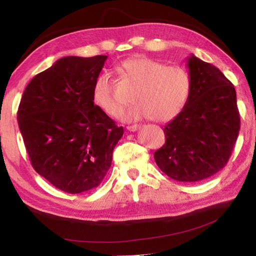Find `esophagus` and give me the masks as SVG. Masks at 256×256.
Returning a JSON list of instances; mask_svg holds the SVG:
<instances>
[{
  "label": "esophagus",
  "mask_w": 256,
  "mask_h": 256,
  "mask_svg": "<svg viewBox=\"0 0 256 256\" xmlns=\"http://www.w3.org/2000/svg\"><path fill=\"white\" fill-rule=\"evenodd\" d=\"M126 128L128 130V131L134 132V131H136L138 128H140V125H138V124H134V125H128V126H126Z\"/></svg>",
  "instance_id": "esophagus-1"
}]
</instances>
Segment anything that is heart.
Instances as JSON below:
<instances>
[{
    "label": "heart",
    "mask_w": 256,
    "mask_h": 256,
    "mask_svg": "<svg viewBox=\"0 0 256 256\" xmlns=\"http://www.w3.org/2000/svg\"><path fill=\"white\" fill-rule=\"evenodd\" d=\"M118 70L124 79L136 84L133 106L123 112L125 120L150 118L156 122H167L180 114L190 92V73L183 66H167L146 56H134L123 60ZM92 98L96 105L110 116H118L122 102L115 96L110 76L102 73L94 80Z\"/></svg>",
    "instance_id": "b5f03b06"
}]
</instances>
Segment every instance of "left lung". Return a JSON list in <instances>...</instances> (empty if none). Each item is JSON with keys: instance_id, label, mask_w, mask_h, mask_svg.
<instances>
[{"instance_id": "left-lung-1", "label": "left lung", "mask_w": 256, "mask_h": 256, "mask_svg": "<svg viewBox=\"0 0 256 256\" xmlns=\"http://www.w3.org/2000/svg\"><path fill=\"white\" fill-rule=\"evenodd\" d=\"M190 92L185 106L164 128L158 167L178 182H198L226 166L240 128L234 84L219 68L190 55Z\"/></svg>"}]
</instances>
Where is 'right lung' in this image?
Listing matches in <instances>:
<instances>
[{
  "label": "right lung",
  "mask_w": 256,
  "mask_h": 256,
  "mask_svg": "<svg viewBox=\"0 0 256 256\" xmlns=\"http://www.w3.org/2000/svg\"><path fill=\"white\" fill-rule=\"evenodd\" d=\"M106 58H60L32 78L21 98L18 124L34 170L63 192L97 188L123 136L94 104L92 86Z\"/></svg>",
  "instance_id": "right-lung-1"
}]
</instances>
